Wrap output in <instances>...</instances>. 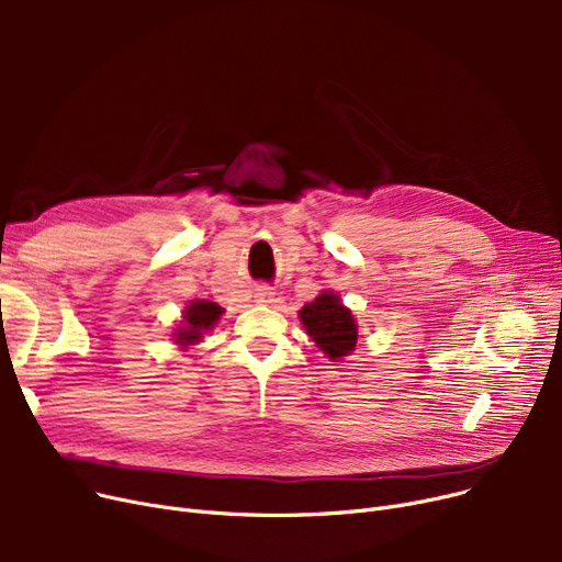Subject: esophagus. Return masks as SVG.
I'll list each match as a JSON object with an SVG mask.
<instances>
[{
    "instance_id": "1",
    "label": "esophagus",
    "mask_w": 562,
    "mask_h": 562,
    "mask_svg": "<svg viewBox=\"0 0 562 562\" xmlns=\"http://www.w3.org/2000/svg\"><path fill=\"white\" fill-rule=\"evenodd\" d=\"M273 289L271 286H257L255 289V299H257V303H273Z\"/></svg>"
}]
</instances>
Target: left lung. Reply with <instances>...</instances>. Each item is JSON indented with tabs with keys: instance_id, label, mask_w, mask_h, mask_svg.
I'll return each mask as SVG.
<instances>
[{
	"instance_id": "8db88e82",
	"label": "left lung",
	"mask_w": 562,
	"mask_h": 562,
	"mask_svg": "<svg viewBox=\"0 0 562 562\" xmlns=\"http://www.w3.org/2000/svg\"><path fill=\"white\" fill-rule=\"evenodd\" d=\"M303 328L316 341V346L326 352L330 360H341L350 356L358 344V326L352 312L344 307L339 293L323 291L299 312Z\"/></svg>"
}]
</instances>
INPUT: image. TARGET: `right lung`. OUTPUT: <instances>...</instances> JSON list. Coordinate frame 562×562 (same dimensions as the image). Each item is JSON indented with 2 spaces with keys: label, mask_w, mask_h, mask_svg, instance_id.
<instances>
[{
  "label": "right lung",
  "mask_w": 562,
  "mask_h": 562,
  "mask_svg": "<svg viewBox=\"0 0 562 562\" xmlns=\"http://www.w3.org/2000/svg\"><path fill=\"white\" fill-rule=\"evenodd\" d=\"M225 310L210 301H191L184 310L182 326L175 333V344L180 346H193L202 339V333L212 330L214 323L221 318Z\"/></svg>",
  "instance_id": "obj_1"
}]
</instances>
